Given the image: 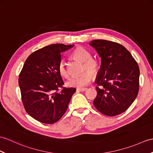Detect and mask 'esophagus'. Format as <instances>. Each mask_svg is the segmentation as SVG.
Returning a JSON list of instances; mask_svg holds the SVG:
<instances>
[{"instance_id": "esophagus-1", "label": "esophagus", "mask_w": 153, "mask_h": 153, "mask_svg": "<svg viewBox=\"0 0 153 153\" xmlns=\"http://www.w3.org/2000/svg\"><path fill=\"white\" fill-rule=\"evenodd\" d=\"M87 89V88H77V92H83Z\"/></svg>"}]
</instances>
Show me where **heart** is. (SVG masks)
I'll use <instances>...</instances> for the list:
<instances>
[{"label": "heart", "mask_w": 153, "mask_h": 153, "mask_svg": "<svg viewBox=\"0 0 153 153\" xmlns=\"http://www.w3.org/2000/svg\"><path fill=\"white\" fill-rule=\"evenodd\" d=\"M73 55L81 61L84 62L83 70H88L91 74L96 75L100 70V63L97 59L92 58L91 53L83 47H77L73 51ZM58 70L60 75L64 77L68 78L70 76V72L65 60H60ZM88 72H84L79 76H76L67 81V85L69 87H76L78 88H83L91 82L92 79L91 74Z\"/></svg>", "instance_id": "1"}]
</instances>
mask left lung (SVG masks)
I'll return each instance as SVG.
<instances>
[{
	"mask_svg": "<svg viewBox=\"0 0 153 153\" xmlns=\"http://www.w3.org/2000/svg\"><path fill=\"white\" fill-rule=\"evenodd\" d=\"M101 57L100 69L96 78L97 96L93 104L108 116L125 112L137 97L140 87V68L131 53L117 42H91Z\"/></svg>",
	"mask_w": 153,
	"mask_h": 153,
	"instance_id": "1",
	"label": "left lung"
}]
</instances>
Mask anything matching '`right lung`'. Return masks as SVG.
<instances>
[{"instance_id":"obj_1","label":"right lung","mask_w":153,"mask_h":153,"mask_svg":"<svg viewBox=\"0 0 153 153\" xmlns=\"http://www.w3.org/2000/svg\"><path fill=\"white\" fill-rule=\"evenodd\" d=\"M74 45L51 44L28 56L19 76L25 109L38 121L53 124L65 114L75 88L63 87L59 72L61 53ZM60 90V91L59 90Z\"/></svg>"}]
</instances>
